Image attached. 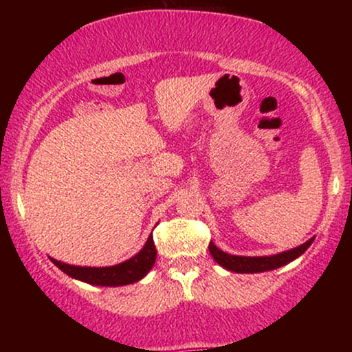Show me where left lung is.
Returning <instances> with one entry per match:
<instances>
[{
  "mask_svg": "<svg viewBox=\"0 0 352 352\" xmlns=\"http://www.w3.org/2000/svg\"><path fill=\"white\" fill-rule=\"evenodd\" d=\"M314 238H309L306 243H302L296 248L288 250V252H283L278 254H272V256H238V254H228L221 252L220 248H217L213 245V241H210L208 250L212 253L213 260L218 265L223 266V268L230 270V272L235 273H263L270 272V270H276L280 266H285L292 263L293 260H296L298 256H301L306 250L309 248L313 243Z\"/></svg>",
  "mask_w": 352,
  "mask_h": 352,
  "instance_id": "left-lung-1",
  "label": "left lung"
}]
</instances>
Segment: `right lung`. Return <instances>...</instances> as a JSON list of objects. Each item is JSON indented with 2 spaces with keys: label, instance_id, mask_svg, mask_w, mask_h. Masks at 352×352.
Masks as SVG:
<instances>
[{
  "label": "right lung",
  "instance_id": "obj_1",
  "mask_svg": "<svg viewBox=\"0 0 352 352\" xmlns=\"http://www.w3.org/2000/svg\"><path fill=\"white\" fill-rule=\"evenodd\" d=\"M155 258L157 250L151 235L145 241L144 248L135 256L114 266H102V268H96V266H74L63 263V261L54 260V258H51V261L58 266L60 272H64L67 276L74 278V280L96 286H124L142 280L145 274L151 272L153 263H155Z\"/></svg>",
  "mask_w": 352,
  "mask_h": 352
}]
</instances>
